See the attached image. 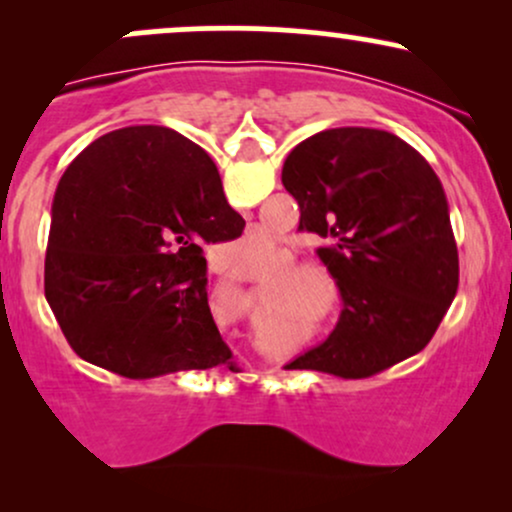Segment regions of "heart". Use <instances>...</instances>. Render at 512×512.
<instances>
[{"label":"heart","instance_id":"b5f03b06","mask_svg":"<svg viewBox=\"0 0 512 512\" xmlns=\"http://www.w3.org/2000/svg\"><path fill=\"white\" fill-rule=\"evenodd\" d=\"M262 257V245H238V248L223 250V267L231 269L236 274H250L255 272V262Z\"/></svg>","mask_w":512,"mask_h":512}]
</instances>
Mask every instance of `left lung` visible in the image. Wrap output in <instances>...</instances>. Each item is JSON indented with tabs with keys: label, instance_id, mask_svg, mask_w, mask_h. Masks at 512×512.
Here are the masks:
<instances>
[{
	"label": "left lung",
	"instance_id": "8db88e82",
	"mask_svg": "<svg viewBox=\"0 0 512 512\" xmlns=\"http://www.w3.org/2000/svg\"><path fill=\"white\" fill-rule=\"evenodd\" d=\"M281 182L298 231L325 238L317 257L337 281L342 315L289 370L370 378L419 354L460 281L448 199L414 146L370 127L325 129L286 156Z\"/></svg>",
	"mask_w": 512,
	"mask_h": 512
}]
</instances>
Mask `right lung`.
<instances>
[{
    "label": "right lung",
    "mask_w": 512,
    "mask_h": 512,
    "mask_svg": "<svg viewBox=\"0 0 512 512\" xmlns=\"http://www.w3.org/2000/svg\"><path fill=\"white\" fill-rule=\"evenodd\" d=\"M207 151L168 127L88 144L52 202L45 298L84 361L122 378L228 366L202 248L243 233Z\"/></svg>",
    "instance_id": "1"
}]
</instances>
